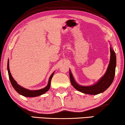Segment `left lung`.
I'll list each match as a JSON object with an SVG mask.
<instances>
[{"instance_id": "left-lung-1", "label": "left lung", "mask_w": 125, "mask_h": 125, "mask_svg": "<svg viewBox=\"0 0 125 125\" xmlns=\"http://www.w3.org/2000/svg\"><path fill=\"white\" fill-rule=\"evenodd\" d=\"M111 58L107 71L104 75L95 84L92 86H81L78 84L74 80L72 74L70 70V77L71 84L76 90L84 94L96 95L104 92L110 86L114 80L115 70L116 66V56L115 51L110 48Z\"/></svg>"}]
</instances>
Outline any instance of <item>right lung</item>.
Listing matches in <instances>:
<instances>
[{"label":"right lung","mask_w":125,"mask_h":125,"mask_svg":"<svg viewBox=\"0 0 125 125\" xmlns=\"http://www.w3.org/2000/svg\"><path fill=\"white\" fill-rule=\"evenodd\" d=\"M7 69H8L9 78V80H10L11 84H12V86L13 87V88L15 89V90H16L18 93H19L20 94L22 95H23L24 96H26V97H35V96H38L44 94L45 93L48 92V91L49 90L50 86H51V82L52 77H53V76L54 72L51 74V76H50L49 81H48V83L47 86L46 87H45L43 89H40V90H30L21 86L20 85L18 84L17 83L16 81L14 80V79L12 76V74L10 73V70H9V61H8V64H7Z\"/></svg>","instance_id":"right-lung-1"}]
</instances>
